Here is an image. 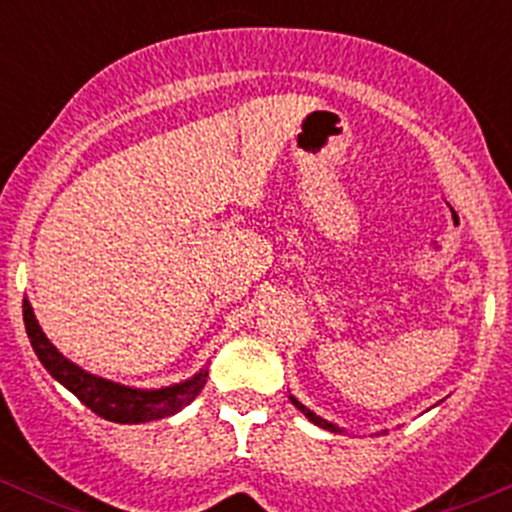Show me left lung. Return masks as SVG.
I'll use <instances>...</instances> for the list:
<instances>
[{
	"label": "left lung",
	"mask_w": 512,
	"mask_h": 512,
	"mask_svg": "<svg viewBox=\"0 0 512 512\" xmlns=\"http://www.w3.org/2000/svg\"><path fill=\"white\" fill-rule=\"evenodd\" d=\"M289 401H292V404H294V406H297V409H299V411H302V414H304V416H307V418H309V421H312V423H314V426L324 428V431H332V433H344V428H339V426H337V423L327 421V418H322V416H317V414H314V411H309V409H307V406H304V404H299V401H297V399H294V396H289Z\"/></svg>",
	"instance_id": "1"
}]
</instances>
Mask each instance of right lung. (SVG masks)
<instances>
[{"instance_id":"add662e5","label":"right lung","mask_w":512,"mask_h":512,"mask_svg":"<svg viewBox=\"0 0 512 512\" xmlns=\"http://www.w3.org/2000/svg\"><path fill=\"white\" fill-rule=\"evenodd\" d=\"M24 327H27L29 342H32L34 354L39 356L44 369L61 386H66L81 404L89 406L94 414L106 418V421L148 423L158 421V418H168L185 409L203 391L205 381H208V366H205V369H200L198 374L180 381V384L163 386V389H133V386L116 384L111 379H101V376L84 371L79 364L66 359L49 342V337L41 332L29 299H24Z\"/></svg>"}]
</instances>
